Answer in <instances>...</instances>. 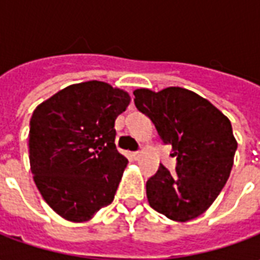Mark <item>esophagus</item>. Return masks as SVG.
Segmentation results:
<instances>
[{
    "mask_svg": "<svg viewBox=\"0 0 260 260\" xmlns=\"http://www.w3.org/2000/svg\"><path fill=\"white\" fill-rule=\"evenodd\" d=\"M142 156V152H134L132 153V157L135 158V160H139Z\"/></svg>",
    "mask_w": 260,
    "mask_h": 260,
    "instance_id": "1",
    "label": "esophagus"
}]
</instances>
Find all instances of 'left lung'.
Returning <instances> with one entry per match:
<instances>
[{"label":"left lung","mask_w":260,"mask_h":260,"mask_svg":"<svg viewBox=\"0 0 260 260\" xmlns=\"http://www.w3.org/2000/svg\"><path fill=\"white\" fill-rule=\"evenodd\" d=\"M136 108L152 119L158 136L173 146L175 173L160 164L146 182L149 205L186 223L216 201L229 180L237 150L230 119L212 103L184 87L136 89Z\"/></svg>","instance_id":"left-lung-1"}]
</instances>
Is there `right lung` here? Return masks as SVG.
Masks as SVG:
<instances>
[{
  "mask_svg": "<svg viewBox=\"0 0 260 260\" xmlns=\"http://www.w3.org/2000/svg\"><path fill=\"white\" fill-rule=\"evenodd\" d=\"M128 91L89 80L40 103L29 129V160L43 199L61 217L89 221L111 203L128 160L115 147V119Z\"/></svg>",
  "mask_w": 260,
  "mask_h": 260,
  "instance_id": "add662e5",
  "label": "right lung"
}]
</instances>
